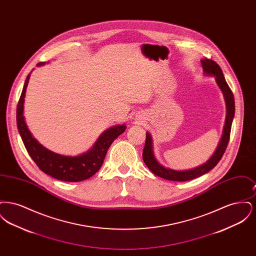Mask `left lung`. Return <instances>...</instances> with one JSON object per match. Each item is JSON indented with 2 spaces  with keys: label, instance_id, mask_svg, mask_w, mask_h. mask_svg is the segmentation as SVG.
Wrapping results in <instances>:
<instances>
[{
  "label": "left lung",
  "instance_id": "obj_1",
  "mask_svg": "<svg viewBox=\"0 0 256 256\" xmlns=\"http://www.w3.org/2000/svg\"><path fill=\"white\" fill-rule=\"evenodd\" d=\"M204 74L206 76H213L215 82L222 93V96L226 102V121L222 130V134L220 139L219 144L216 148V150L211 156V158L206 162L187 170H174L169 167H165L156 158L154 152V141L152 136L148 132H146V143L143 150V160L146 167L152 170L156 176L162 178L172 182H187L196 178L212 170L219 162L230 141V130H232V121L235 114V102L230 86H228L224 74L219 65L215 61L204 58L200 60Z\"/></svg>",
  "mask_w": 256,
  "mask_h": 256
}]
</instances>
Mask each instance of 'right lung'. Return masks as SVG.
Instances as JSON below:
<instances>
[{
    "instance_id": "obj_1",
    "label": "right lung",
    "mask_w": 256,
    "mask_h": 256,
    "mask_svg": "<svg viewBox=\"0 0 256 256\" xmlns=\"http://www.w3.org/2000/svg\"><path fill=\"white\" fill-rule=\"evenodd\" d=\"M45 64L46 62H40L36 67ZM30 74L26 78L16 112L17 128L30 156L36 163L40 170L58 180L76 182L91 178L100 169L110 145L126 130V124H115L106 128L98 136L93 146L78 156H64L50 150L37 141L24 121V97Z\"/></svg>"
}]
</instances>
